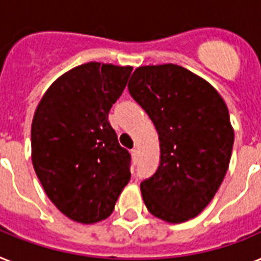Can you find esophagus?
Masks as SVG:
<instances>
[{
	"label": "esophagus",
	"mask_w": 261,
	"mask_h": 261,
	"mask_svg": "<svg viewBox=\"0 0 261 261\" xmlns=\"http://www.w3.org/2000/svg\"><path fill=\"white\" fill-rule=\"evenodd\" d=\"M130 154H132V160L137 161V159H139V152H137V149L136 148H133V149H130Z\"/></svg>",
	"instance_id": "34e87169"
}]
</instances>
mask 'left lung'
<instances>
[{"mask_svg": "<svg viewBox=\"0 0 261 261\" xmlns=\"http://www.w3.org/2000/svg\"><path fill=\"white\" fill-rule=\"evenodd\" d=\"M128 89L160 141V165L140 184L146 208L168 223L197 216L231 160L234 135L227 105L210 83L173 64L140 66Z\"/></svg>", "mask_w": 261, "mask_h": 261, "instance_id": "1", "label": "left lung"}]
</instances>
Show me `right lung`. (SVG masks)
<instances>
[{
	"mask_svg": "<svg viewBox=\"0 0 261 261\" xmlns=\"http://www.w3.org/2000/svg\"><path fill=\"white\" fill-rule=\"evenodd\" d=\"M132 66L88 62L58 77L32 122V163L50 201L73 221L93 224L115 210L130 180V154L108 121Z\"/></svg>",
	"mask_w": 261,
	"mask_h": 261,
	"instance_id": "right-lung-1",
	"label": "right lung"
}]
</instances>
